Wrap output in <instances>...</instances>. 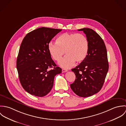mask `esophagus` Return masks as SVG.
Here are the masks:
<instances>
[{
  "label": "esophagus",
  "mask_w": 126,
  "mask_h": 126,
  "mask_svg": "<svg viewBox=\"0 0 126 126\" xmlns=\"http://www.w3.org/2000/svg\"><path fill=\"white\" fill-rule=\"evenodd\" d=\"M67 70L66 69H62V72L63 73H64V72H67Z\"/></svg>",
  "instance_id": "34e87169"
}]
</instances>
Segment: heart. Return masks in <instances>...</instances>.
Masks as SVG:
<instances>
[{"instance_id":"b5f03b06","label":"heart","mask_w":126,"mask_h":126,"mask_svg":"<svg viewBox=\"0 0 126 126\" xmlns=\"http://www.w3.org/2000/svg\"><path fill=\"white\" fill-rule=\"evenodd\" d=\"M56 43L50 42L48 45L49 52L57 62L60 61L65 54L66 56L60 62V65L69 68L75 62H83L89 53V42L87 38L82 34L64 33L58 36Z\"/></svg>"}]
</instances>
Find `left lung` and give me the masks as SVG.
Masks as SVG:
<instances>
[{"instance_id": "1", "label": "left lung", "mask_w": 126, "mask_h": 126, "mask_svg": "<svg viewBox=\"0 0 126 126\" xmlns=\"http://www.w3.org/2000/svg\"><path fill=\"white\" fill-rule=\"evenodd\" d=\"M83 31L89 42V51L85 60L72 69L76 75L70 84L72 91L80 97H88L102 88L109 69L107 49L105 43L95 32L89 28Z\"/></svg>"}]
</instances>
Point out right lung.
<instances>
[{"instance_id": "obj_1", "label": "right lung", "mask_w": 126, "mask_h": 126, "mask_svg": "<svg viewBox=\"0 0 126 126\" xmlns=\"http://www.w3.org/2000/svg\"><path fill=\"white\" fill-rule=\"evenodd\" d=\"M61 31L40 28L28 33L22 42L16 61L19 79L24 90L33 95H47L53 86L55 76L62 72L48 49L50 41Z\"/></svg>"}]
</instances>
